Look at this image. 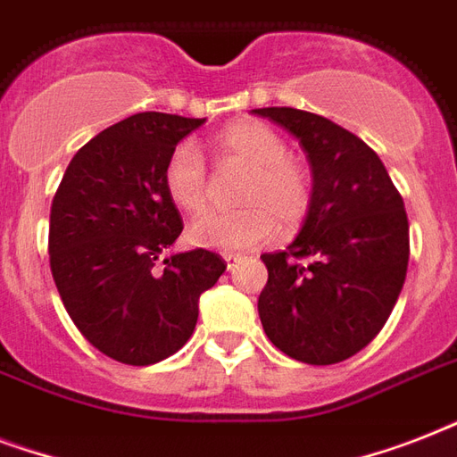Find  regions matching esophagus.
<instances>
[{"label":"esophagus","instance_id":"obj_1","mask_svg":"<svg viewBox=\"0 0 457 457\" xmlns=\"http://www.w3.org/2000/svg\"><path fill=\"white\" fill-rule=\"evenodd\" d=\"M225 263H228V270L235 272V268L242 263V256L239 253H225Z\"/></svg>","mask_w":457,"mask_h":457}]
</instances>
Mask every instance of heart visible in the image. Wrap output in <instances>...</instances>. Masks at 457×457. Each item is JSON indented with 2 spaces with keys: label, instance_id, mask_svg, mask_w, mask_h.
I'll use <instances>...</instances> for the list:
<instances>
[{
  "label": "heart",
  "instance_id": "heart-1",
  "mask_svg": "<svg viewBox=\"0 0 457 457\" xmlns=\"http://www.w3.org/2000/svg\"><path fill=\"white\" fill-rule=\"evenodd\" d=\"M218 154L249 165L251 175L242 189V211H208L187 229V239L201 249L235 253L270 242L282 228H296L312 199L311 175L299 161L287 156L285 139L261 120H237L215 137ZM163 187L170 201L187 213L206 206L208 172L199 146L179 142L163 168Z\"/></svg>",
  "mask_w": 457,
  "mask_h": 457
}]
</instances>
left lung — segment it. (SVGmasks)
I'll use <instances>...</instances> for the list:
<instances>
[{
	"instance_id": "left-lung-1",
	"label": "left lung",
	"mask_w": 457,
	"mask_h": 457,
	"mask_svg": "<svg viewBox=\"0 0 457 457\" xmlns=\"http://www.w3.org/2000/svg\"><path fill=\"white\" fill-rule=\"evenodd\" d=\"M299 139L312 199L285 251L263 253L258 315L294 361L332 365L375 339L403 289L411 239L403 199L372 149L341 125L289 106L253 109Z\"/></svg>"
}]
</instances>
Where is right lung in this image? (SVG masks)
<instances>
[{"label":"right lung","instance_id":"add662e5","mask_svg":"<svg viewBox=\"0 0 457 457\" xmlns=\"http://www.w3.org/2000/svg\"><path fill=\"white\" fill-rule=\"evenodd\" d=\"M206 118L137 113L92 137L68 163L49 215V263L82 337L125 365H152L185 346L201 294L228 263L206 249L156 261L182 232L163 187L179 139Z\"/></svg>","mask_w":457,"mask_h":457}]
</instances>
